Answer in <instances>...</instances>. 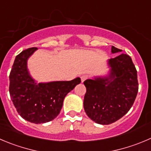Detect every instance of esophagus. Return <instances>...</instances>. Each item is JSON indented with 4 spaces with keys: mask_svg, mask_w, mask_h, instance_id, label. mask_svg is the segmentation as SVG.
<instances>
[{
    "mask_svg": "<svg viewBox=\"0 0 151 151\" xmlns=\"http://www.w3.org/2000/svg\"><path fill=\"white\" fill-rule=\"evenodd\" d=\"M87 78H88V76H87V75H83V76H81V82H84V81H85L86 79H87Z\"/></svg>",
    "mask_w": 151,
    "mask_h": 151,
    "instance_id": "obj_1",
    "label": "esophagus"
}]
</instances>
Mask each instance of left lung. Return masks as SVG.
Masks as SVG:
<instances>
[{
    "label": "left lung",
    "mask_w": 151,
    "mask_h": 151,
    "mask_svg": "<svg viewBox=\"0 0 151 151\" xmlns=\"http://www.w3.org/2000/svg\"><path fill=\"white\" fill-rule=\"evenodd\" d=\"M122 52L112 46L111 52ZM107 76L84 81L87 92L84 108L90 119L97 124L115 122L130 110L137 96V71L127 54L107 60Z\"/></svg>",
    "instance_id": "left-lung-1"
}]
</instances>
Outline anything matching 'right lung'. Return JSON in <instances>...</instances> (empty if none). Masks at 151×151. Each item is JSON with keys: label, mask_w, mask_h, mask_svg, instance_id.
Returning a JSON list of instances; mask_svg holds the SVG:
<instances>
[{"label": "right lung", "mask_w": 151, "mask_h": 151, "mask_svg": "<svg viewBox=\"0 0 151 151\" xmlns=\"http://www.w3.org/2000/svg\"><path fill=\"white\" fill-rule=\"evenodd\" d=\"M32 47L15 57L9 74V94L20 116L35 124L49 122L58 116L65 96L81 78L38 83L30 75L27 61L36 50Z\"/></svg>", "instance_id": "add662e5"}]
</instances>
